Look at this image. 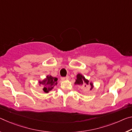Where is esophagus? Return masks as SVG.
Instances as JSON below:
<instances>
[{"instance_id":"34e87169","label":"esophagus","mask_w":132,"mask_h":132,"mask_svg":"<svg viewBox=\"0 0 132 132\" xmlns=\"http://www.w3.org/2000/svg\"><path fill=\"white\" fill-rule=\"evenodd\" d=\"M68 79H69V76H66V77H61L62 80H68Z\"/></svg>"}]
</instances>
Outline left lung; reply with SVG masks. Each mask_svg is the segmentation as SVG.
<instances>
[{"instance_id":"obj_1","label":"left lung","mask_w":132,"mask_h":132,"mask_svg":"<svg viewBox=\"0 0 132 132\" xmlns=\"http://www.w3.org/2000/svg\"><path fill=\"white\" fill-rule=\"evenodd\" d=\"M75 85H78L79 86L81 87H85L89 85L90 90L93 89L94 87L92 81H89L88 79H86L85 77L83 76L81 73H78L76 75V79L75 80Z\"/></svg>"}]
</instances>
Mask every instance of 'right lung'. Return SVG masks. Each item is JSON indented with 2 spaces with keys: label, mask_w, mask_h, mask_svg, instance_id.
Returning <instances> with one entry per match:
<instances>
[{
  "label": "right lung",
  "mask_w": 132,
  "mask_h": 132,
  "mask_svg": "<svg viewBox=\"0 0 132 132\" xmlns=\"http://www.w3.org/2000/svg\"><path fill=\"white\" fill-rule=\"evenodd\" d=\"M57 78L52 76L51 75H47L46 77L42 80H39V85L43 86V93H47L53 90V87L57 85Z\"/></svg>",
  "instance_id": "add662e5"
}]
</instances>
